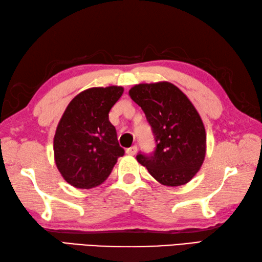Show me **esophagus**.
<instances>
[{
    "mask_svg": "<svg viewBox=\"0 0 262 262\" xmlns=\"http://www.w3.org/2000/svg\"><path fill=\"white\" fill-rule=\"evenodd\" d=\"M137 151H138V147L137 146H132V147L126 149V154L127 155H132V156H133V155H136Z\"/></svg>",
    "mask_w": 262,
    "mask_h": 262,
    "instance_id": "obj_1",
    "label": "esophagus"
}]
</instances>
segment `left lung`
Listing matches in <instances>:
<instances>
[{"label":"left lung","instance_id":"1","mask_svg":"<svg viewBox=\"0 0 262 262\" xmlns=\"http://www.w3.org/2000/svg\"><path fill=\"white\" fill-rule=\"evenodd\" d=\"M151 126L155 150L137 161L159 183L179 186L198 173L206 155V131L189 98L169 82L140 83L129 92Z\"/></svg>","mask_w":262,"mask_h":262}]
</instances>
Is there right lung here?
Segmentation results:
<instances>
[{
    "label": "right lung",
    "instance_id": "add662e5",
    "mask_svg": "<svg viewBox=\"0 0 262 262\" xmlns=\"http://www.w3.org/2000/svg\"><path fill=\"white\" fill-rule=\"evenodd\" d=\"M123 88H90L76 96L64 112L54 137L56 166L68 183L90 189L104 182L124 149L108 120Z\"/></svg>",
    "mask_w": 262,
    "mask_h": 262
}]
</instances>
